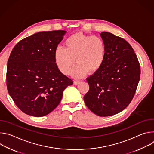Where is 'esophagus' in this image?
<instances>
[{
	"label": "esophagus",
	"instance_id": "obj_1",
	"mask_svg": "<svg viewBox=\"0 0 154 154\" xmlns=\"http://www.w3.org/2000/svg\"><path fill=\"white\" fill-rule=\"evenodd\" d=\"M80 82H81L79 81V80H74V85H78V84H79Z\"/></svg>",
	"mask_w": 154,
	"mask_h": 154
}]
</instances>
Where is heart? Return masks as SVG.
<instances>
[{
	"mask_svg": "<svg viewBox=\"0 0 154 154\" xmlns=\"http://www.w3.org/2000/svg\"><path fill=\"white\" fill-rule=\"evenodd\" d=\"M64 48L58 47L54 52V61L59 71L68 74L75 61L77 64L70 74L80 78L88 73L97 72L102 66L105 59L106 46L99 36L77 32L69 36L64 41Z\"/></svg>",
	"mask_w": 154,
	"mask_h": 154,
	"instance_id": "1",
	"label": "heart"
}]
</instances>
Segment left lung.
Instances as JSON below:
<instances>
[{"instance_id": "left-lung-1", "label": "left lung", "mask_w": 154, "mask_h": 154, "mask_svg": "<svg viewBox=\"0 0 154 154\" xmlns=\"http://www.w3.org/2000/svg\"><path fill=\"white\" fill-rule=\"evenodd\" d=\"M106 46L102 68L86 79L90 89L84 101L99 116L116 115L130 104L140 79V65L132 47L124 39L106 32L100 33Z\"/></svg>"}]
</instances>
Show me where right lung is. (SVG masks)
I'll return each mask as SVG.
<instances>
[{"instance_id": "add662e5", "label": "right lung", "mask_w": 154, "mask_h": 154, "mask_svg": "<svg viewBox=\"0 0 154 154\" xmlns=\"http://www.w3.org/2000/svg\"><path fill=\"white\" fill-rule=\"evenodd\" d=\"M64 30L41 32L20 40L7 63V86L16 106L24 113L46 116L60 103L63 92L73 84L54 61V52Z\"/></svg>"}]
</instances>
